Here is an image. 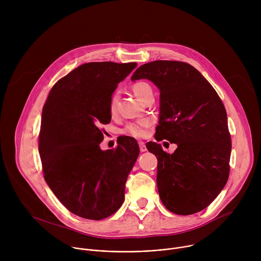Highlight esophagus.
I'll return each instance as SVG.
<instances>
[{
	"instance_id": "34e87169",
	"label": "esophagus",
	"mask_w": 261,
	"mask_h": 261,
	"mask_svg": "<svg viewBox=\"0 0 261 261\" xmlns=\"http://www.w3.org/2000/svg\"><path fill=\"white\" fill-rule=\"evenodd\" d=\"M138 144H139V148H140V152H141V153H143V152L146 151V146H145V143H144L143 141H139Z\"/></svg>"
}]
</instances>
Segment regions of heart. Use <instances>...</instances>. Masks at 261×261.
Masks as SVG:
<instances>
[{
	"mask_svg": "<svg viewBox=\"0 0 261 261\" xmlns=\"http://www.w3.org/2000/svg\"><path fill=\"white\" fill-rule=\"evenodd\" d=\"M133 93L135 94V96L143 101L144 97L152 92V88L151 86L146 84V83H143V82H140V83H136L133 88ZM118 100H119V96L118 94H114L113 97H111L110 99V102H109V111L110 114H115L117 111V105H118ZM152 122L151 120L148 119H144V120H140V121H137V122H133V123H129L128 125H126V127L123 129V133L124 134H127V135H131L133 137H143L145 134H146V128H148L151 126Z\"/></svg>",
	"mask_w": 261,
	"mask_h": 261,
	"instance_id": "heart-1",
	"label": "heart"
}]
</instances>
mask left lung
Returning a JSON list of instances; mask_svg holds the SVG:
<instances>
[{
    "label": "left lung",
    "instance_id": "left-lung-1",
    "mask_svg": "<svg viewBox=\"0 0 261 261\" xmlns=\"http://www.w3.org/2000/svg\"><path fill=\"white\" fill-rule=\"evenodd\" d=\"M131 80H148L159 89L156 140L177 145L172 154L157 142L146 146L158 160L162 203L184 216L204 210L225 187L229 175L231 139L220 97L198 70L184 62L146 63Z\"/></svg>",
    "mask_w": 261,
    "mask_h": 261
}]
</instances>
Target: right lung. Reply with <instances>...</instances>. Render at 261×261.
Instances as JSON below:
<instances>
[{
	"label": "right lung",
	"mask_w": 261,
	"mask_h": 261,
	"mask_svg": "<svg viewBox=\"0 0 261 261\" xmlns=\"http://www.w3.org/2000/svg\"><path fill=\"white\" fill-rule=\"evenodd\" d=\"M136 66L83 64L53 87L43 106L39 153L44 179L64 206L82 218H107L124 202L139 147L124 137L116 150L102 151L100 124L110 122L111 96Z\"/></svg>",
	"instance_id": "obj_1"
}]
</instances>
